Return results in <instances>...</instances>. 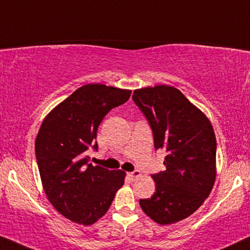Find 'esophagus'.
Returning <instances> with one entry per match:
<instances>
[{"instance_id":"obj_1","label":"esophagus","mask_w":250,"mask_h":250,"mask_svg":"<svg viewBox=\"0 0 250 250\" xmlns=\"http://www.w3.org/2000/svg\"><path fill=\"white\" fill-rule=\"evenodd\" d=\"M127 174H128V177H129V178H130L131 180H135V179H137L138 177L141 176V172H140V171L135 170V171H133V172H128Z\"/></svg>"}]
</instances>
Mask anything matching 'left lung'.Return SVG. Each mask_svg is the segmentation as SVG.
Returning a JSON list of instances; mask_svg holds the SVG:
<instances>
[{
    "mask_svg": "<svg viewBox=\"0 0 250 250\" xmlns=\"http://www.w3.org/2000/svg\"><path fill=\"white\" fill-rule=\"evenodd\" d=\"M133 100L165 149L167 170L152 176L156 192L141 199L143 212L159 225L178 222L197 211L211 193L216 174V140L212 123L176 87L135 89Z\"/></svg>",
    "mask_w": 250,
    "mask_h": 250,
    "instance_id": "obj_1",
    "label": "left lung"
}]
</instances>
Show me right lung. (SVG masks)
<instances>
[{
	"mask_svg": "<svg viewBox=\"0 0 250 250\" xmlns=\"http://www.w3.org/2000/svg\"><path fill=\"white\" fill-rule=\"evenodd\" d=\"M130 89L87 83L45 116L36 137V158L47 199L60 214L89 226L106 214L125 172L93 167L96 131L110 109L130 98Z\"/></svg>",
	"mask_w": 250,
	"mask_h": 250,
	"instance_id": "obj_1",
	"label": "right lung"
}]
</instances>
